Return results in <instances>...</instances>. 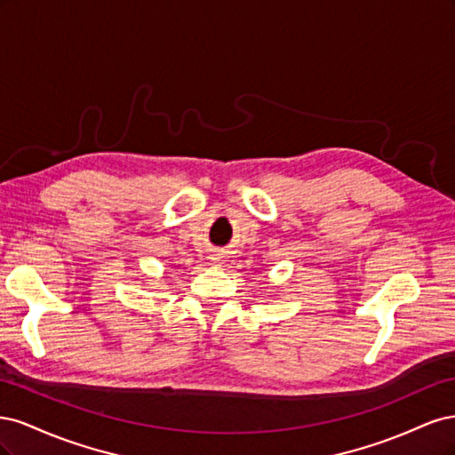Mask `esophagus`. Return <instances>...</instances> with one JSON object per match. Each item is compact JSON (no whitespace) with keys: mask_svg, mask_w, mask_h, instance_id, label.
Wrapping results in <instances>:
<instances>
[{"mask_svg":"<svg viewBox=\"0 0 455 455\" xmlns=\"http://www.w3.org/2000/svg\"><path fill=\"white\" fill-rule=\"evenodd\" d=\"M214 259H218V258H214Z\"/></svg>","mask_w":455,"mask_h":455,"instance_id":"34e87169","label":"esophagus"}]
</instances>
